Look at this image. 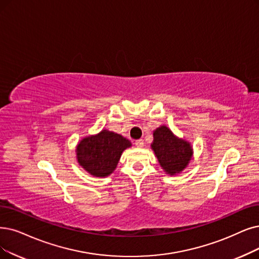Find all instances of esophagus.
<instances>
[{"label": "esophagus", "mask_w": 259, "mask_h": 259, "mask_svg": "<svg viewBox=\"0 0 259 259\" xmlns=\"http://www.w3.org/2000/svg\"><path fill=\"white\" fill-rule=\"evenodd\" d=\"M135 144H136L137 148H142L144 146V142H143L142 139H138V140L135 141Z\"/></svg>", "instance_id": "obj_1"}]
</instances>
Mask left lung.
<instances>
[{
	"label": "left lung",
	"mask_w": 259,
	"mask_h": 259,
	"mask_svg": "<svg viewBox=\"0 0 259 259\" xmlns=\"http://www.w3.org/2000/svg\"><path fill=\"white\" fill-rule=\"evenodd\" d=\"M151 148L165 173L175 175L187 167L192 157L191 144L174 135L169 127L161 125L153 133Z\"/></svg>",
	"instance_id": "1"
}]
</instances>
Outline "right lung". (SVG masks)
Returning <instances> with one entry per match:
<instances>
[{
	"label": "right lung",
	"mask_w": 259,
	"mask_h": 259,
	"mask_svg": "<svg viewBox=\"0 0 259 259\" xmlns=\"http://www.w3.org/2000/svg\"><path fill=\"white\" fill-rule=\"evenodd\" d=\"M132 143L113 132L103 130L97 135L82 138L76 147V158L88 173L97 178L110 175L120 160L123 151Z\"/></svg>",
	"instance_id": "1"
}]
</instances>
